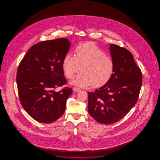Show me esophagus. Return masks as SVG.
<instances>
[{
    "mask_svg": "<svg viewBox=\"0 0 160 160\" xmlns=\"http://www.w3.org/2000/svg\"><path fill=\"white\" fill-rule=\"evenodd\" d=\"M73 90H74V91L76 92L81 91V89H80V88H76V87H74V88H73Z\"/></svg>",
    "mask_w": 160,
    "mask_h": 160,
    "instance_id": "esophagus-1",
    "label": "esophagus"
}]
</instances>
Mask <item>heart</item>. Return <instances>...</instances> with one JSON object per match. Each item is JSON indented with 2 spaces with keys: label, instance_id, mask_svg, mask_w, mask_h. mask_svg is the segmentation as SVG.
Masks as SVG:
<instances>
[{
  "label": "heart",
  "instance_id": "b5f03b06",
  "mask_svg": "<svg viewBox=\"0 0 160 160\" xmlns=\"http://www.w3.org/2000/svg\"><path fill=\"white\" fill-rule=\"evenodd\" d=\"M75 52L76 56L67 54L62 61L63 70L68 79L82 71L72 83L82 88L92 85L99 88L110 81L114 74V61L97 44L92 42L81 44Z\"/></svg>",
  "mask_w": 160,
  "mask_h": 160
}]
</instances>
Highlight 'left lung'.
Segmentation results:
<instances>
[{
  "mask_svg": "<svg viewBox=\"0 0 160 160\" xmlns=\"http://www.w3.org/2000/svg\"><path fill=\"white\" fill-rule=\"evenodd\" d=\"M114 71L110 81L88 92V112L97 122H118L135 106L142 84V74L133 55L125 48L110 44Z\"/></svg>",
  "mask_w": 160,
  "mask_h": 160,
  "instance_id": "obj_1",
  "label": "left lung"
}]
</instances>
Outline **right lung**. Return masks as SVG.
Instances as JSON below:
<instances>
[{"label": "right lung", "instance_id": "1", "mask_svg": "<svg viewBox=\"0 0 160 160\" xmlns=\"http://www.w3.org/2000/svg\"><path fill=\"white\" fill-rule=\"evenodd\" d=\"M70 46L67 38L41 41L29 48L18 65L19 99L26 112L38 122H54L65 112L72 89H56L67 83L62 61Z\"/></svg>", "mask_w": 160, "mask_h": 160}]
</instances>
